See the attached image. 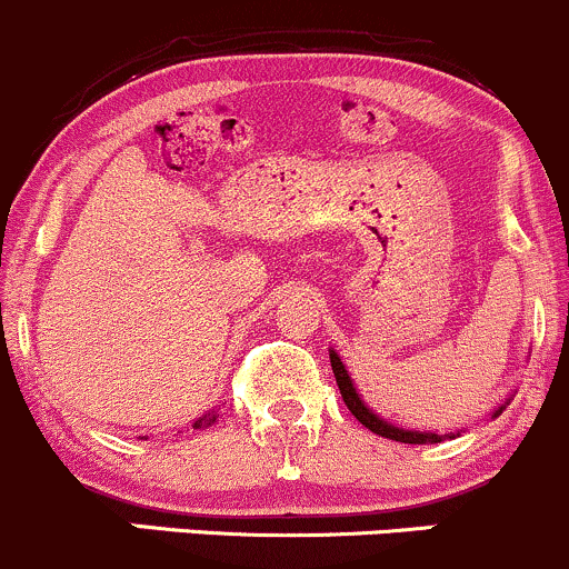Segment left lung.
Wrapping results in <instances>:
<instances>
[{"label":"left lung","instance_id":"left-lung-1","mask_svg":"<svg viewBox=\"0 0 569 569\" xmlns=\"http://www.w3.org/2000/svg\"><path fill=\"white\" fill-rule=\"evenodd\" d=\"M329 361H332V372L337 378V389H340L342 395V402L348 405V410L359 418V423H365L370 432H376L380 437H389V440H397V442H410V446H432V442H442L446 437H459L461 432H448V435H435V432H416V429H402V427H395L391 421H386V418H380L378 413H372L370 408L365 405V399L356 395V386L351 376H348L346 365L340 361V356L335 351H329ZM510 402V399H508ZM505 402V405H508ZM505 405H499V408L491 413V418H497L499 413L505 410Z\"/></svg>","mask_w":569,"mask_h":569}]
</instances>
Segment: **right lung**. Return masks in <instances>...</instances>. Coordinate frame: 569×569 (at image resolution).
I'll return each instance as SVG.
<instances>
[{
    "mask_svg": "<svg viewBox=\"0 0 569 569\" xmlns=\"http://www.w3.org/2000/svg\"><path fill=\"white\" fill-rule=\"evenodd\" d=\"M213 421H216V410L213 413H204L202 418H197V421H193V429H204V427H210Z\"/></svg>",
    "mask_w": 569,
    "mask_h": 569,
    "instance_id": "right-lung-1",
    "label": "right lung"
}]
</instances>
